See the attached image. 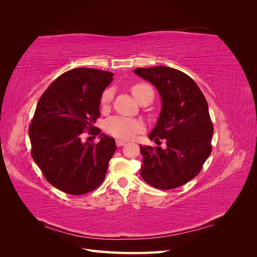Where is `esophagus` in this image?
<instances>
[{
	"label": "esophagus",
	"instance_id": "obj_1",
	"mask_svg": "<svg viewBox=\"0 0 257 257\" xmlns=\"http://www.w3.org/2000/svg\"><path fill=\"white\" fill-rule=\"evenodd\" d=\"M115 144H116V146H118V147H122V146H124V145L126 144V142L123 141V139H116Z\"/></svg>",
	"mask_w": 257,
	"mask_h": 257
}]
</instances>
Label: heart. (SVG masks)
I'll return each instance as SVG.
<instances>
[{"label":"heart","instance_id":"b5f03b06","mask_svg":"<svg viewBox=\"0 0 257 257\" xmlns=\"http://www.w3.org/2000/svg\"><path fill=\"white\" fill-rule=\"evenodd\" d=\"M149 88V85L145 83H138L132 87V93L137 99L139 95L142 94L143 91ZM112 99V90L107 89L103 93L102 97H100V106L103 108L108 107ZM143 128V124L141 121L135 119H127L123 118V116H112V118L108 119L106 121V130L109 134L114 137H118L121 139H128L133 137L135 133L139 132Z\"/></svg>","mask_w":257,"mask_h":257}]
</instances>
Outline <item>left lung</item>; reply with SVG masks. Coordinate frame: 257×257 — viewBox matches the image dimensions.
<instances>
[{"instance_id":"obj_1","label":"left lung","mask_w":257,"mask_h":257,"mask_svg":"<svg viewBox=\"0 0 257 257\" xmlns=\"http://www.w3.org/2000/svg\"><path fill=\"white\" fill-rule=\"evenodd\" d=\"M134 73L151 82L162 99L159 119L149 138L166 148L141 146V175L153 188L172 190L196 177L211 153L212 122L207 100L191 77L167 66L138 67Z\"/></svg>"}]
</instances>
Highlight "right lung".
Masks as SVG:
<instances>
[{
    "label": "right lung",
    "mask_w": 257,
    "mask_h": 257,
    "mask_svg": "<svg viewBox=\"0 0 257 257\" xmlns=\"http://www.w3.org/2000/svg\"><path fill=\"white\" fill-rule=\"evenodd\" d=\"M113 74L79 67L59 76L38 100L29 127L32 157L47 181L71 195L95 190L104 181L108 164L116 149L114 139L105 134L99 142H82L91 134L100 115L99 104Z\"/></svg>",
    "instance_id": "1"
}]
</instances>
